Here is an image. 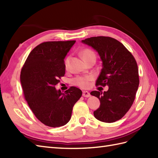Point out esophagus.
I'll return each instance as SVG.
<instances>
[{
	"mask_svg": "<svg viewBox=\"0 0 158 158\" xmlns=\"http://www.w3.org/2000/svg\"><path fill=\"white\" fill-rule=\"evenodd\" d=\"M82 95H83V97H86V98H88V97H89L90 96H91V95H90L89 92H87V91H83Z\"/></svg>",
	"mask_w": 158,
	"mask_h": 158,
	"instance_id": "1",
	"label": "esophagus"
}]
</instances>
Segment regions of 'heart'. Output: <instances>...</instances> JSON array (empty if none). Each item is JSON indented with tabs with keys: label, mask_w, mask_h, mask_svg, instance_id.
<instances>
[{
	"label": "heart",
	"mask_w": 158,
	"mask_h": 158,
	"mask_svg": "<svg viewBox=\"0 0 158 158\" xmlns=\"http://www.w3.org/2000/svg\"><path fill=\"white\" fill-rule=\"evenodd\" d=\"M81 55L84 61H85V60H87L89 58H93V57L96 58L95 53L90 49H83L81 52ZM69 61V59L67 58L65 61L66 66H67V64H68ZM92 77L91 76H79V77H75V78L73 79V83L74 85L78 86L79 88H88L89 86L90 81H92Z\"/></svg>",
	"instance_id": "b5f03b06"
}]
</instances>
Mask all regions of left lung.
<instances>
[{"mask_svg":"<svg viewBox=\"0 0 158 158\" xmlns=\"http://www.w3.org/2000/svg\"><path fill=\"white\" fill-rule=\"evenodd\" d=\"M81 42L96 50L102 61V69L96 85L109 87L103 93H90L100 102L94 115L103 122H115L125 115L135 100L139 85L136 60L122 43L113 38L94 36Z\"/></svg>","mask_w":158,"mask_h":158,"instance_id":"8db88e82","label":"left lung"}]
</instances>
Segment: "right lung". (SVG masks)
Masks as SVG:
<instances>
[{
    "label": "right lung",
    "mask_w": 158,
    "mask_h": 158,
    "mask_svg": "<svg viewBox=\"0 0 158 158\" xmlns=\"http://www.w3.org/2000/svg\"><path fill=\"white\" fill-rule=\"evenodd\" d=\"M75 42L41 43L30 53L22 69L20 81L26 100L36 118L49 127L68 123L74 105L82 95L75 87L65 93L55 88L64 75V58Z\"/></svg>",
    "instance_id": "obj_1"
}]
</instances>
